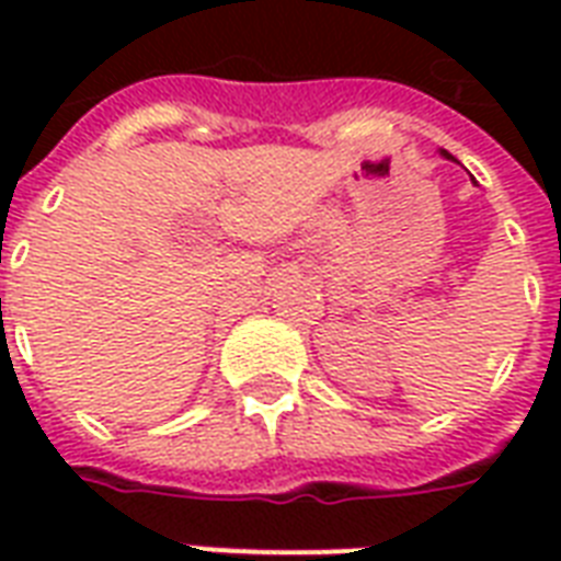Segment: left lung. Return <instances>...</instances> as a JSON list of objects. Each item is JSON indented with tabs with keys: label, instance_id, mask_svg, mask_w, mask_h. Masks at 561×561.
<instances>
[{
	"label": "left lung",
	"instance_id": "8db88e82",
	"mask_svg": "<svg viewBox=\"0 0 561 561\" xmlns=\"http://www.w3.org/2000/svg\"><path fill=\"white\" fill-rule=\"evenodd\" d=\"M439 153H443L445 160H454V157H451V153H448V151H439ZM454 162H457V160H454Z\"/></svg>",
	"mask_w": 561,
	"mask_h": 561
}]
</instances>
